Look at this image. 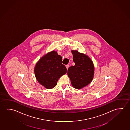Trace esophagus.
Instances as JSON below:
<instances>
[{
	"label": "esophagus",
	"mask_w": 130,
	"mask_h": 130,
	"mask_svg": "<svg viewBox=\"0 0 130 130\" xmlns=\"http://www.w3.org/2000/svg\"><path fill=\"white\" fill-rule=\"evenodd\" d=\"M66 67L67 69H68V68H69V65L68 64V65H66Z\"/></svg>",
	"instance_id": "esophagus-1"
}]
</instances>
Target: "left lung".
Here are the masks:
<instances>
[{"label": "left lung", "instance_id": "left-lung-1", "mask_svg": "<svg viewBox=\"0 0 130 130\" xmlns=\"http://www.w3.org/2000/svg\"><path fill=\"white\" fill-rule=\"evenodd\" d=\"M74 66L68 69V75L72 85L77 89H81L89 84L93 78L94 67L93 62L86 55L77 51H72Z\"/></svg>", "mask_w": 130, "mask_h": 130}]
</instances>
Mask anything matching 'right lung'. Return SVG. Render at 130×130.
<instances>
[{
	"instance_id": "right-lung-1",
	"label": "right lung",
	"mask_w": 130,
	"mask_h": 130,
	"mask_svg": "<svg viewBox=\"0 0 130 130\" xmlns=\"http://www.w3.org/2000/svg\"><path fill=\"white\" fill-rule=\"evenodd\" d=\"M62 61V57L53 51L41 57L35 68L36 77L40 84L47 89L56 86L58 79L67 73Z\"/></svg>"
}]
</instances>
